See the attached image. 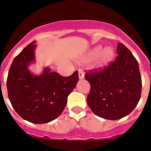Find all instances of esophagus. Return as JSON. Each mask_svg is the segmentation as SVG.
<instances>
[{
	"mask_svg": "<svg viewBox=\"0 0 151 151\" xmlns=\"http://www.w3.org/2000/svg\"><path fill=\"white\" fill-rule=\"evenodd\" d=\"M84 77H85V73L81 69L78 70V78H79V79H83Z\"/></svg>",
	"mask_w": 151,
	"mask_h": 151,
	"instance_id": "1",
	"label": "esophagus"
}]
</instances>
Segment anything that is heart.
<instances>
[{"label": "heart", "instance_id": "obj_1", "mask_svg": "<svg viewBox=\"0 0 151 151\" xmlns=\"http://www.w3.org/2000/svg\"><path fill=\"white\" fill-rule=\"evenodd\" d=\"M114 57V50L110 47H107L103 49L101 46L95 47L88 55V58L91 60L96 59V68L101 69L106 66L113 60Z\"/></svg>", "mask_w": 151, "mask_h": 151}]
</instances>
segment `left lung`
Masks as SVG:
<instances>
[{"label": "left lung", "instance_id": "left-lung-1", "mask_svg": "<svg viewBox=\"0 0 151 151\" xmlns=\"http://www.w3.org/2000/svg\"><path fill=\"white\" fill-rule=\"evenodd\" d=\"M118 56L107 67L86 73L91 85L87 102L92 112L101 118L116 120L132 113L141 94V76L137 60L122 43Z\"/></svg>", "mask_w": 151, "mask_h": 151}]
</instances>
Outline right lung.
<instances>
[{
    "label": "right lung",
    "mask_w": 151,
    "mask_h": 151,
    "mask_svg": "<svg viewBox=\"0 0 151 151\" xmlns=\"http://www.w3.org/2000/svg\"><path fill=\"white\" fill-rule=\"evenodd\" d=\"M35 41L26 46L14 58L6 80L8 97L15 111L22 119L36 124L51 122L66 105L69 94L78 81V71L61 76L46 67L41 75L30 72L35 62Z\"/></svg>",
    "instance_id": "add662e5"
}]
</instances>
